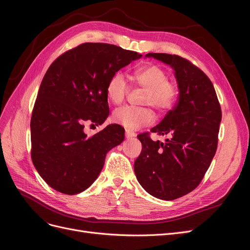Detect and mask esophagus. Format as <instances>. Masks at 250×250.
Listing matches in <instances>:
<instances>
[{
  "instance_id": "esophagus-1",
  "label": "esophagus",
  "mask_w": 250,
  "mask_h": 250,
  "mask_svg": "<svg viewBox=\"0 0 250 250\" xmlns=\"http://www.w3.org/2000/svg\"><path fill=\"white\" fill-rule=\"evenodd\" d=\"M125 137L126 139H132L135 137V133L133 131H130V130H126L125 131Z\"/></svg>"
}]
</instances>
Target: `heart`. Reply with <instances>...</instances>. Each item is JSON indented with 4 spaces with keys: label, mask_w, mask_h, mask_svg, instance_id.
Segmentation results:
<instances>
[{
    "label": "heart",
    "mask_w": 250,
    "mask_h": 250,
    "mask_svg": "<svg viewBox=\"0 0 250 250\" xmlns=\"http://www.w3.org/2000/svg\"><path fill=\"white\" fill-rule=\"evenodd\" d=\"M132 78L137 84L147 89L144 104L151 105L158 112H167L176 102L178 90L173 82L168 81V73L156 64L143 65L134 71ZM129 90V85L124 75L118 72L113 74L107 82L106 96L110 103H122ZM112 120L126 129L134 130L148 126L153 122L154 115L149 108L123 106L112 113Z\"/></svg>",
    "instance_id": "heart-1"
}]
</instances>
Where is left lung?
<instances>
[{"label": "left lung", "mask_w": 250, "mask_h": 250, "mask_svg": "<svg viewBox=\"0 0 250 250\" xmlns=\"http://www.w3.org/2000/svg\"><path fill=\"white\" fill-rule=\"evenodd\" d=\"M175 71L178 100L162 122L150 131L169 134L165 143L141 133L142 152L134 173L146 192L163 200H174L198 187L218 145L221 107L213 83L186 58L166 53H149Z\"/></svg>", "instance_id": "left-lung-1"}]
</instances>
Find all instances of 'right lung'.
<instances>
[{
    "label": "right lung",
    "mask_w": 250,
    "mask_h": 250,
    "mask_svg": "<svg viewBox=\"0 0 250 250\" xmlns=\"http://www.w3.org/2000/svg\"><path fill=\"white\" fill-rule=\"evenodd\" d=\"M141 57L115 44L85 42L50 65L30 128L33 165L54 190L67 195L86 190L100 174L106 153L124 141V128L118 124L90 137L84 126L104 123L109 115L108 80Z\"/></svg>",
    "instance_id": "obj_1"
}]
</instances>
